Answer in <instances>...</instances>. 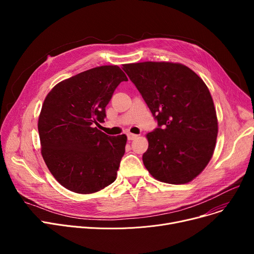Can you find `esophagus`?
<instances>
[{
	"instance_id": "34e87169",
	"label": "esophagus",
	"mask_w": 254,
	"mask_h": 254,
	"mask_svg": "<svg viewBox=\"0 0 254 254\" xmlns=\"http://www.w3.org/2000/svg\"><path fill=\"white\" fill-rule=\"evenodd\" d=\"M137 137H138V135L131 134V132H128V134H127V139H128V140H134V139H136Z\"/></svg>"
}]
</instances>
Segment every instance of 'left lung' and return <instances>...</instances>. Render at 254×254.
I'll return each instance as SVG.
<instances>
[{
  "label": "left lung",
  "instance_id": "8db88e82",
  "mask_svg": "<svg viewBox=\"0 0 254 254\" xmlns=\"http://www.w3.org/2000/svg\"><path fill=\"white\" fill-rule=\"evenodd\" d=\"M158 127L148 132L145 168L156 180L184 184L206 168L218 134L216 110L203 80L182 64H124Z\"/></svg>",
  "mask_w": 254,
  "mask_h": 254
}]
</instances>
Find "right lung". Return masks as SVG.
Returning a JSON list of instances; mask_svg holds the SVG:
<instances>
[{
    "label": "right lung",
    "instance_id": "right-lung-1",
    "mask_svg": "<svg viewBox=\"0 0 254 254\" xmlns=\"http://www.w3.org/2000/svg\"><path fill=\"white\" fill-rule=\"evenodd\" d=\"M122 81L127 77L118 65H101L63 80L46 96L38 120L41 153L64 189L93 193L115 181L127 138L95 126Z\"/></svg>",
    "mask_w": 254,
    "mask_h": 254
}]
</instances>
